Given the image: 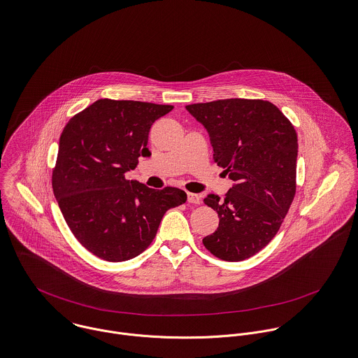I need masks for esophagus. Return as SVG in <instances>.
Here are the masks:
<instances>
[{
    "mask_svg": "<svg viewBox=\"0 0 358 358\" xmlns=\"http://www.w3.org/2000/svg\"><path fill=\"white\" fill-rule=\"evenodd\" d=\"M187 198H188V202H189V203H194V205L201 203V198H199V195H196V194L187 192Z\"/></svg>",
    "mask_w": 358,
    "mask_h": 358,
    "instance_id": "esophagus-1",
    "label": "esophagus"
}]
</instances>
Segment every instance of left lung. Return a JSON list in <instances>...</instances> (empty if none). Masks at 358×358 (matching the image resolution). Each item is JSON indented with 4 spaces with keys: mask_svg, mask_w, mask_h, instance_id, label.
<instances>
[{
    "mask_svg": "<svg viewBox=\"0 0 358 358\" xmlns=\"http://www.w3.org/2000/svg\"><path fill=\"white\" fill-rule=\"evenodd\" d=\"M185 108L208 130L215 163L234 181L222 201L217 195L203 199L220 217L203 245L225 262L249 259L277 235L293 202L296 130L263 99L231 98Z\"/></svg>",
    "mask_w": 358,
    "mask_h": 358,
    "instance_id": "obj_1",
    "label": "left lung"
}]
</instances>
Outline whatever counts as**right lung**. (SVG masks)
Returning a JSON list of instances; mask_svg holds the SVG:
<instances>
[{
  "mask_svg": "<svg viewBox=\"0 0 358 358\" xmlns=\"http://www.w3.org/2000/svg\"><path fill=\"white\" fill-rule=\"evenodd\" d=\"M173 109L140 101L98 99L65 126L52 189L76 239L106 262L130 260L152 243L164 213L187 201L182 189H152L126 173L150 156L152 124Z\"/></svg>",
  "mask_w": 358,
  "mask_h": 358,
  "instance_id": "add662e5",
  "label": "right lung"
}]
</instances>
